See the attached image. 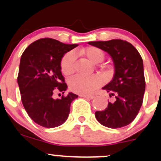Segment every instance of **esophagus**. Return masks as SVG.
<instances>
[{"label":"esophagus","instance_id":"obj_1","mask_svg":"<svg viewBox=\"0 0 161 161\" xmlns=\"http://www.w3.org/2000/svg\"><path fill=\"white\" fill-rule=\"evenodd\" d=\"M81 97H85V98H88V99H93L94 97H95V96L94 95H80Z\"/></svg>","mask_w":161,"mask_h":161}]
</instances>
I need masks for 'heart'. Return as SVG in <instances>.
<instances>
[{
	"mask_svg": "<svg viewBox=\"0 0 161 161\" xmlns=\"http://www.w3.org/2000/svg\"><path fill=\"white\" fill-rule=\"evenodd\" d=\"M77 54L82 55L88 59L92 64H98L104 59V53L98 47L90 46L86 48L77 51ZM75 57L74 53H67L62 58L60 63V68L62 73L66 75L73 74L75 71ZM104 75H108L111 73V69L104 67L103 69ZM101 84V80L97 76L93 75L90 77H85L82 75H75L69 80V88L71 91L80 95H88L96 89Z\"/></svg>",
	"mask_w": 161,
	"mask_h": 161,
	"instance_id": "obj_1",
	"label": "heart"
}]
</instances>
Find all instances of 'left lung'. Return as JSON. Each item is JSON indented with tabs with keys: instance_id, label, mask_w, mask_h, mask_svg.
<instances>
[{
	"instance_id": "obj_1",
	"label": "left lung",
	"mask_w": 161,
	"mask_h": 161,
	"mask_svg": "<svg viewBox=\"0 0 161 161\" xmlns=\"http://www.w3.org/2000/svg\"><path fill=\"white\" fill-rule=\"evenodd\" d=\"M88 44L108 52L115 69L112 80L102 88L114 97V101H108L102 111H96V119L108 128L125 126L134 120L143 102L145 80L141 55L132 44L121 39Z\"/></svg>"
}]
</instances>
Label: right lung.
I'll list each match as a JSON object with an SVG mask.
<instances>
[{"label":"right lung","instance_id":"obj_1","mask_svg":"<svg viewBox=\"0 0 161 161\" xmlns=\"http://www.w3.org/2000/svg\"><path fill=\"white\" fill-rule=\"evenodd\" d=\"M77 46L45 38L32 42L22 54L17 77L22 103L37 124L54 128L67 119L70 104L78 95L70 92L55 99L53 95L64 94L67 88L60 63L64 55Z\"/></svg>","mask_w":161,"mask_h":161}]
</instances>
